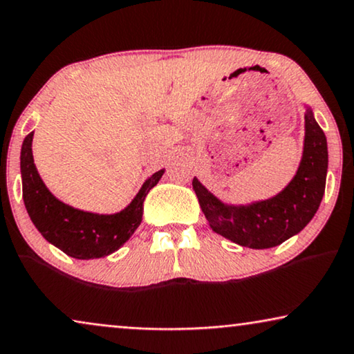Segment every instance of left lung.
<instances>
[{
    "label": "left lung",
    "instance_id": "1",
    "mask_svg": "<svg viewBox=\"0 0 354 354\" xmlns=\"http://www.w3.org/2000/svg\"><path fill=\"white\" fill-rule=\"evenodd\" d=\"M306 137L297 176L283 192L250 206H227L193 178V190L211 229L248 248H272L308 225L326 192L327 138L311 111L304 115Z\"/></svg>",
    "mask_w": 354,
    "mask_h": 354
}]
</instances>
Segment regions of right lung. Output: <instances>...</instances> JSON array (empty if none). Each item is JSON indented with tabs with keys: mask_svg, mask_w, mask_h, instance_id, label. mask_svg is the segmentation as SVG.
<instances>
[{
	"mask_svg": "<svg viewBox=\"0 0 354 354\" xmlns=\"http://www.w3.org/2000/svg\"><path fill=\"white\" fill-rule=\"evenodd\" d=\"M30 132L21 151L22 196L26 209L45 239L77 259L103 258L119 250L142 222L143 201L164 171H158L143 183L133 201L118 214H93L74 209L51 195L38 176L32 156Z\"/></svg>",
	"mask_w": 354,
	"mask_h": 354,
	"instance_id": "obj_1",
	"label": "right lung"
}]
</instances>
